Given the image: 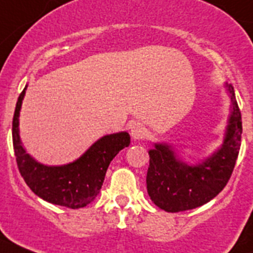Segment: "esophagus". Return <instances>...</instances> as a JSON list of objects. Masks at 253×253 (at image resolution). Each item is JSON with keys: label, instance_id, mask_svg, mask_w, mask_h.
<instances>
[{"label": "esophagus", "instance_id": "1", "mask_svg": "<svg viewBox=\"0 0 253 253\" xmlns=\"http://www.w3.org/2000/svg\"><path fill=\"white\" fill-rule=\"evenodd\" d=\"M130 135L134 140H140L147 135L146 126L140 123H134L130 126Z\"/></svg>", "mask_w": 253, "mask_h": 253}]
</instances>
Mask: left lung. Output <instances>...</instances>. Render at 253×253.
<instances>
[{
	"label": "left lung",
	"mask_w": 253,
	"mask_h": 253,
	"mask_svg": "<svg viewBox=\"0 0 253 253\" xmlns=\"http://www.w3.org/2000/svg\"><path fill=\"white\" fill-rule=\"evenodd\" d=\"M231 114L222 146L199 161L189 163L169 143H154L149 149L147 191L152 202L169 213L195 209L215 198L227 185L241 147L242 118L232 84H224Z\"/></svg>",
	"instance_id": "left-lung-1"
}]
</instances>
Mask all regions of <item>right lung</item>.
Returning <instances> with one entry per match:
<instances>
[{"label":"right lung","instance_id":"1","mask_svg":"<svg viewBox=\"0 0 253 253\" xmlns=\"http://www.w3.org/2000/svg\"><path fill=\"white\" fill-rule=\"evenodd\" d=\"M26 88L20 93L12 120V142L20 173L31 191L51 204L78 209L99 195L106 169L116 154L130 144L126 131L107 134L96 140L81 157L60 166H49L26 152L20 138V111Z\"/></svg>","mask_w":253,"mask_h":253}]
</instances>
